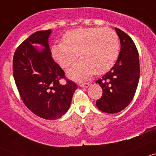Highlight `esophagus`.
I'll use <instances>...</instances> for the list:
<instances>
[{
	"label": "esophagus",
	"instance_id": "1",
	"mask_svg": "<svg viewBox=\"0 0 156 156\" xmlns=\"http://www.w3.org/2000/svg\"><path fill=\"white\" fill-rule=\"evenodd\" d=\"M90 86V83H80V86L83 88H84V89H86V88H88L89 86Z\"/></svg>",
	"mask_w": 156,
	"mask_h": 156
}]
</instances>
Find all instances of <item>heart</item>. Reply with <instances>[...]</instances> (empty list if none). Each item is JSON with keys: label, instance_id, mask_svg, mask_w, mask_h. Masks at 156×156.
<instances>
[{"label": "heart", "instance_id": "heart-1", "mask_svg": "<svg viewBox=\"0 0 156 156\" xmlns=\"http://www.w3.org/2000/svg\"><path fill=\"white\" fill-rule=\"evenodd\" d=\"M62 41L52 45L51 54L63 68L71 66L78 55L80 61L67 72L73 80L86 79L94 73H106L113 66L119 53V37L110 28L72 29L64 34Z\"/></svg>", "mask_w": 156, "mask_h": 156}]
</instances>
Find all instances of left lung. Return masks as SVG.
I'll return each instance as SVG.
<instances>
[{"mask_svg": "<svg viewBox=\"0 0 156 156\" xmlns=\"http://www.w3.org/2000/svg\"><path fill=\"white\" fill-rule=\"evenodd\" d=\"M115 30L121 44L118 59L110 71L96 81L103 90L96 105L107 113H119L131 103L140 78L139 55L134 41L122 30Z\"/></svg>", "mask_w": 156, "mask_h": 156, "instance_id": "1", "label": "left lung"}]
</instances>
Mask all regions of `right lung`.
<instances>
[{"mask_svg": "<svg viewBox=\"0 0 156 156\" xmlns=\"http://www.w3.org/2000/svg\"><path fill=\"white\" fill-rule=\"evenodd\" d=\"M51 29L32 34L16 50L12 71L16 85L24 104L35 115L54 120L69 110L77 86L65 79V72L52 59L49 45ZM33 44H41L40 49Z\"/></svg>", "mask_w": 156, "mask_h": 156, "instance_id": "add662e5", "label": "right lung"}]
</instances>
